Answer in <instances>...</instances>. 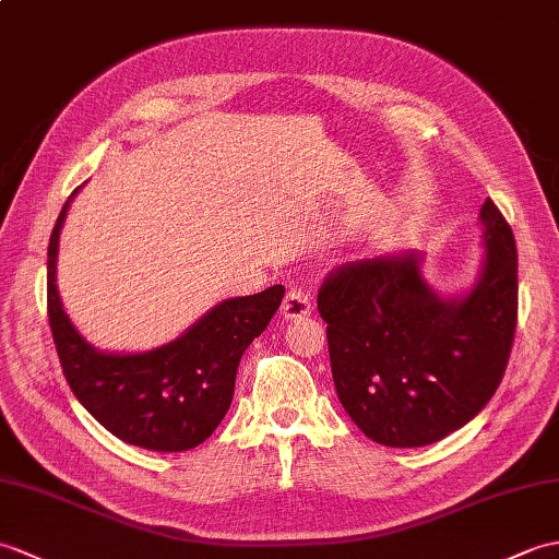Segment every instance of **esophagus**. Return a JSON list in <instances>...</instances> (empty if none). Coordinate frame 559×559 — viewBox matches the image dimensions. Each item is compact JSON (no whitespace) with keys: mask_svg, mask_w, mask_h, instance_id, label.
<instances>
[{"mask_svg":"<svg viewBox=\"0 0 559 559\" xmlns=\"http://www.w3.org/2000/svg\"><path fill=\"white\" fill-rule=\"evenodd\" d=\"M281 311L285 319H302L307 314H311V297L307 295L305 288H290L288 295H285V300L281 305Z\"/></svg>","mask_w":559,"mask_h":559,"instance_id":"esophagus-1","label":"esophagus"}]
</instances>
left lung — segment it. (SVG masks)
Here are the masks:
<instances>
[{"mask_svg":"<svg viewBox=\"0 0 559 559\" xmlns=\"http://www.w3.org/2000/svg\"><path fill=\"white\" fill-rule=\"evenodd\" d=\"M478 218L486 254L466 293H436L414 250L345 262L321 285L335 393L376 443H438L498 391L516 329V245L492 200Z\"/></svg>","mask_w":559,"mask_h":559,"instance_id":"1","label":"left lung"}]
</instances>
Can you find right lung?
<instances>
[{"label": "right lung", "mask_w": 559, "mask_h": 559, "mask_svg": "<svg viewBox=\"0 0 559 559\" xmlns=\"http://www.w3.org/2000/svg\"><path fill=\"white\" fill-rule=\"evenodd\" d=\"M75 192L47 250L49 326L63 376L78 402L126 443L157 452L198 448L226 417L240 357L269 326L285 288L218 302L176 341L147 353H102L73 326L57 288L59 236Z\"/></svg>", "instance_id": "add662e5"}]
</instances>
